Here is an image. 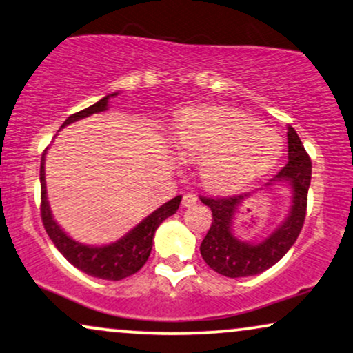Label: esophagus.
<instances>
[{
	"instance_id": "34e87169",
	"label": "esophagus",
	"mask_w": 353,
	"mask_h": 353,
	"mask_svg": "<svg viewBox=\"0 0 353 353\" xmlns=\"http://www.w3.org/2000/svg\"><path fill=\"white\" fill-rule=\"evenodd\" d=\"M197 201H199L197 195L192 192H188V194H184V197H182V205L190 207V205H194V203H197Z\"/></svg>"
}]
</instances>
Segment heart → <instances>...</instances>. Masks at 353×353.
Instances as JSON below:
<instances>
[{
	"mask_svg": "<svg viewBox=\"0 0 353 353\" xmlns=\"http://www.w3.org/2000/svg\"><path fill=\"white\" fill-rule=\"evenodd\" d=\"M182 158L201 161L205 188L239 190L273 168L281 156V139L243 112L225 107L194 110L174 131Z\"/></svg>",
	"mask_w": 353,
	"mask_h": 353,
	"instance_id": "obj_1",
	"label": "heart"
}]
</instances>
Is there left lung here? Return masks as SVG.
I'll return each mask as SVG.
<instances>
[{
	"mask_svg": "<svg viewBox=\"0 0 353 353\" xmlns=\"http://www.w3.org/2000/svg\"><path fill=\"white\" fill-rule=\"evenodd\" d=\"M311 174V158L305 152L303 141L294 128L288 126V164L266 185H273L274 182L290 184L292 189V205L283 225H279L268 239L256 245L241 241L232 233L236 209L250 194L228 197L201 195V201L212 210V225L201 245L203 261L227 278L253 276L276 265L294 245L303 230Z\"/></svg>",
	"mask_w": 353,
	"mask_h": 353,
	"instance_id": "8db88e82",
	"label": "left lung"
}]
</instances>
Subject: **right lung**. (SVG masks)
<instances>
[{
  "label": "right lung",
  "mask_w": 353,
  "mask_h": 353,
  "mask_svg": "<svg viewBox=\"0 0 353 353\" xmlns=\"http://www.w3.org/2000/svg\"><path fill=\"white\" fill-rule=\"evenodd\" d=\"M117 93L107 95L105 99L97 101L92 107L82 110L70 114L63 126L70 125V123L82 120V118L90 117L93 113L105 112L108 108V99L114 97ZM44 161H46V151L42 152L41 158V219L44 223L46 232H48L49 239L52 240L55 248L63 254L67 261L72 263L75 268H79L83 273L93 276V278L100 279H110V281H120V279L128 278V276L134 274L144 266V263L150 258L151 248H152V236H154L156 228L164 222L165 219L171 217L179 209L181 195L171 199L161 205L158 210L152 212L148 215L141 223H138L133 230L126 233L123 239H120L114 243L105 245V246H88L82 245L79 241L72 240L65 232L55 223L50 214L49 202H48V192H46V174H44Z\"/></svg>",
  "instance_id": "right-lung-1"
}]
</instances>
